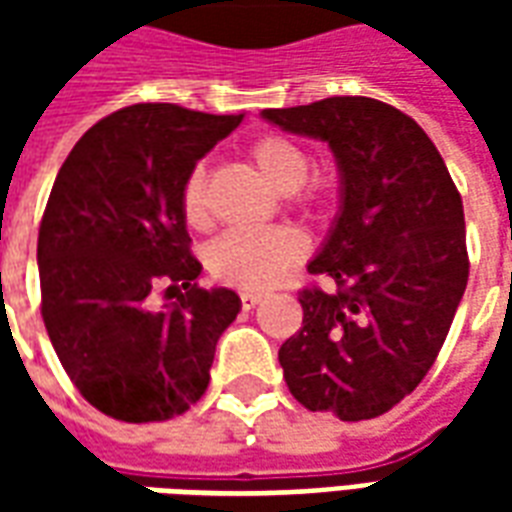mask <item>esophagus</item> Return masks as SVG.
Here are the masks:
<instances>
[{"mask_svg": "<svg viewBox=\"0 0 512 512\" xmlns=\"http://www.w3.org/2000/svg\"><path fill=\"white\" fill-rule=\"evenodd\" d=\"M260 301H263V293H257V290H244V293H241V307H244V310H252Z\"/></svg>", "mask_w": 512, "mask_h": 512, "instance_id": "esophagus-1", "label": "esophagus"}]
</instances>
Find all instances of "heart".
<instances>
[{
    "label": "heart",
    "instance_id": "b5f03b06",
    "mask_svg": "<svg viewBox=\"0 0 512 512\" xmlns=\"http://www.w3.org/2000/svg\"><path fill=\"white\" fill-rule=\"evenodd\" d=\"M249 156L260 169V175L279 191H296L307 180L310 158L296 142L285 136H263L257 139ZM180 213L189 227H205L208 205H205V169L194 167L180 189ZM304 255V241L293 230H230L219 235L208 252L205 263L219 282L235 288H268L282 279L293 263Z\"/></svg>",
    "mask_w": 512,
    "mask_h": 512
}]
</instances>
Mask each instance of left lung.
<instances>
[{
    "label": "left lung",
    "mask_w": 512,
    "mask_h": 512,
    "mask_svg": "<svg viewBox=\"0 0 512 512\" xmlns=\"http://www.w3.org/2000/svg\"><path fill=\"white\" fill-rule=\"evenodd\" d=\"M263 120L326 142L340 169V211L307 266L332 288L301 290V329L279 348L290 395L343 422L381 417L428 376L461 304V194L430 136L376 98L263 109Z\"/></svg>",
    "instance_id": "obj_1"
}]
</instances>
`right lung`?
<instances>
[{
  "label": "right lung",
  "mask_w": 512,
  "mask_h": 512,
  "mask_svg": "<svg viewBox=\"0 0 512 512\" xmlns=\"http://www.w3.org/2000/svg\"><path fill=\"white\" fill-rule=\"evenodd\" d=\"M244 115L134 104L98 120L57 172L38 233L40 312L82 397L123 422H164L208 389L241 299L197 285L180 213L194 164ZM161 284L179 293L149 310Z\"/></svg>",
  "instance_id": "1"
}]
</instances>
